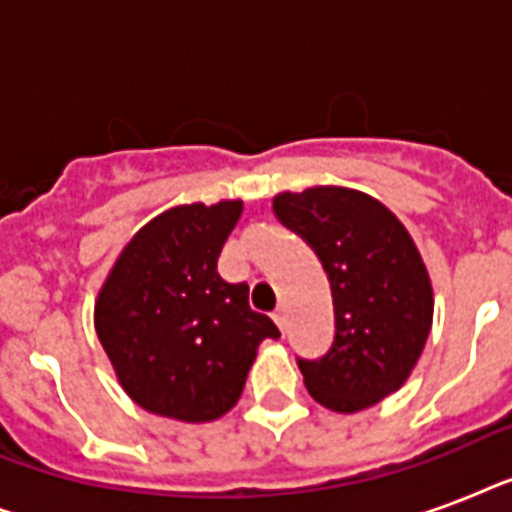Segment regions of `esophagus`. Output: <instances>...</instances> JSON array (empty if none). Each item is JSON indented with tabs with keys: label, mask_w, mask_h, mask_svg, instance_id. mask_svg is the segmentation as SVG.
Instances as JSON below:
<instances>
[{
	"label": "esophagus",
	"mask_w": 512,
	"mask_h": 512,
	"mask_svg": "<svg viewBox=\"0 0 512 512\" xmlns=\"http://www.w3.org/2000/svg\"><path fill=\"white\" fill-rule=\"evenodd\" d=\"M273 321H276V327L284 332V327H287V311H284V308H276V311H273Z\"/></svg>",
	"instance_id": "obj_1"
}]
</instances>
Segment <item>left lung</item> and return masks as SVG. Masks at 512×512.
Returning <instances> with one entry per match:
<instances>
[{
  "label": "left lung",
  "mask_w": 512,
  "mask_h": 512,
  "mask_svg": "<svg viewBox=\"0 0 512 512\" xmlns=\"http://www.w3.org/2000/svg\"><path fill=\"white\" fill-rule=\"evenodd\" d=\"M273 212L316 252L335 305L332 348L297 358L305 388L332 412H361L401 388L425 348L433 324L425 263L401 220L361 191L279 193Z\"/></svg>",
  "instance_id": "1"
}]
</instances>
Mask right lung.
<instances>
[{
	"instance_id": "right-lung-1",
	"label": "right lung",
	"mask_w": 512,
	"mask_h": 512,
	"mask_svg": "<svg viewBox=\"0 0 512 512\" xmlns=\"http://www.w3.org/2000/svg\"><path fill=\"white\" fill-rule=\"evenodd\" d=\"M241 201L185 204L143 225L116 260L95 305L98 340L135 404L209 422L239 401L257 345L279 329L228 284L217 257Z\"/></svg>"
}]
</instances>
